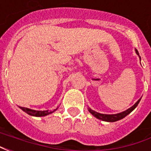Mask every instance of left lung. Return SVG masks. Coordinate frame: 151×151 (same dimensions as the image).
Listing matches in <instances>:
<instances>
[{
	"label": "left lung",
	"mask_w": 151,
	"mask_h": 151,
	"mask_svg": "<svg viewBox=\"0 0 151 151\" xmlns=\"http://www.w3.org/2000/svg\"><path fill=\"white\" fill-rule=\"evenodd\" d=\"M135 52H136L137 55L139 56L140 60H141V56H139V53L137 52V50L135 49ZM140 100H141V99H138V100L135 103V104L133 105L131 108H129V109H127L125 111H122V112H120V113L117 114H102L94 111V110H92V109H91L90 108H88V111H90L94 116L96 117L97 119H99V120H103V121H107V122H115V121H117V120H121V119H123V118H124V117L126 116L127 115H129L131 111H133V110L137 108V106L138 105Z\"/></svg>",
	"instance_id": "left-lung-1"
}]
</instances>
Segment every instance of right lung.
I'll list each match as a JSON object with an SVG mask.
<instances>
[{
  "label": "right lung",
  "instance_id": "obj_1",
  "mask_svg": "<svg viewBox=\"0 0 151 151\" xmlns=\"http://www.w3.org/2000/svg\"><path fill=\"white\" fill-rule=\"evenodd\" d=\"M19 108H21L22 111H25L26 113H27L28 115L37 117L47 116V115H49V114L52 113V112H54L55 111H56L57 108H56V109H54L53 111H49V110H47V111H36V110H33V109H30V108H23V107H19Z\"/></svg>",
  "mask_w": 151,
  "mask_h": 151
}]
</instances>
